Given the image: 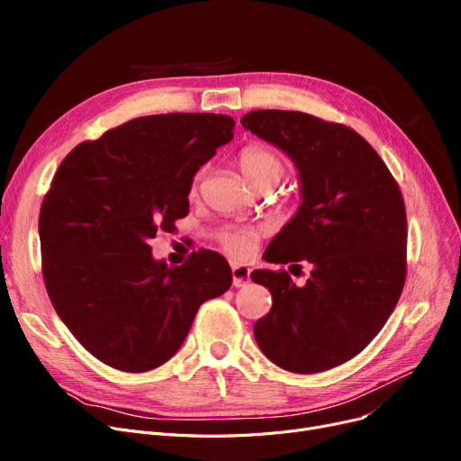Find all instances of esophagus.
Masks as SVG:
<instances>
[{
    "instance_id": "obj_1",
    "label": "esophagus",
    "mask_w": 461,
    "mask_h": 461,
    "mask_svg": "<svg viewBox=\"0 0 461 461\" xmlns=\"http://www.w3.org/2000/svg\"><path fill=\"white\" fill-rule=\"evenodd\" d=\"M231 276H233V285L235 287H243L250 280V269L247 267V265L233 263L231 265Z\"/></svg>"
}]
</instances>
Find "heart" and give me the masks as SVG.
Returning a JSON list of instances; mask_svg holds the SVG:
<instances>
[{
    "label": "heart",
    "instance_id": "heart-1",
    "mask_svg": "<svg viewBox=\"0 0 461 461\" xmlns=\"http://www.w3.org/2000/svg\"><path fill=\"white\" fill-rule=\"evenodd\" d=\"M240 174L245 176L247 183L256 190L259 186H269L273 188L285 174V160L280 153L267 148V145H249L243 151L239 153L237 158ZM207 169L202 167L194 176L190 183V196H198L202 181L205 177ZM259 230H237L228 231L221 235V245L222 249L231 254L233 258L245 259L250 258L259 243Z\"/></svg>",
    "mask_w": 461,
    "mask_h": 461
}]
</instances>
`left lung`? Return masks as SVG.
Returning <instances> with one entry per match:
<instances>
[{
	"mask_svg": "<svg viewBox=\"0 0 461 461\" xmlns=\"http://www.w3.org/2000/svg\"><path fill=\"white\" fill-rule=\"evenodd\" d=\"M240 125L282 149L301 179L303 203L263 258L312 269L303 287L285 271L250 275L273 295L271 312L254 325L256 342L287 372L344 365L374 340L402 295L407 218L400 186L346 125L287 110H254Z\"/></svg>",
	"mask_w": 461,
	"mask_h": 461,
	"instance_id": "left-lung-1",
	"label": "left lung"
}]
</instances>
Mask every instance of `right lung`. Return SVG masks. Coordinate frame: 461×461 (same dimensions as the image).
I'll use <instances>...</instances> for the list:
<instances>
[{
    "label": "right lung",
    "mask_w": 461,
    "mask_h": 461,
    "mask_svg": "<svg viewBox=\"0 0 461 461\" xmlns=\"http://www.w3.org/2000/svg\"><path fill=\"white\" fill-rule=\"evenodd\" d=\"M233 127L221 113L136 117L77 145L58 167L39 216L46 292L104 365L132 374L164 365L198 308L230 289L221 254L192 252L167 267L148 240L188 214L194 176Z\"/></svg>",
    "instance_id": "1"
}]
</instances>
